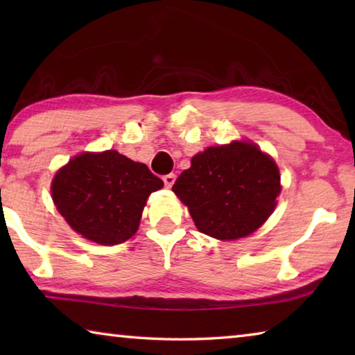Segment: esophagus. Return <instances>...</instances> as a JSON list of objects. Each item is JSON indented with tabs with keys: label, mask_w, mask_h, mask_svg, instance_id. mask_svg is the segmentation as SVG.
<instances>
[{
	"label": "esophagus",
	"mask_w": 355,
	"mask_h": 355,
	"mask_svg": "<svg viewBox=\"0 0 355 355\" xmlns=\"http://www.w3.org/2000/svg\"><path fill=\"white\" fill-rule=\"evenodd\" d=\"M175 175H173V173H167V175H164L163 177V182H164V184H166V188H172V184L175 183Z\"/></svg>",
	"instance_id": "esophagus-1"
}]
</instances>
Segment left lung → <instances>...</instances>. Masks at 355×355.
<instances>
[{
    "label": "left lung",
    "mask_w": 355,
    "mask_h": 355,
    "mask_svg": "<svg viewBox=\"0 0 355 355\" xmlns=\"http://www.w3.org/2000/svg\"><path fill=\"white\" fill-rule=\"evenodd\" d=\"M172 191L202 233L233 241L252 235L272 214L280 172L255 144L233 141L197 153Z\"/></svg>",
    "instance_id": "8db88e82"
}]
</instances>
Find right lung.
<instances>
[{"instance_id": "1", "label": "right lung", "mask_w": 355, "mask_h": 355, "mask_svg": "<svg viewBox=\"0 0 355 355\" xmlns=\"http://www.w3.org/2000/svg\"><path fill=\"white\" fill-rule=\"evenodd\" d=\"M164 186L142 163L116 150L84 152L56 172L53 202L83 238L101 245L127 241L139 228L148 196Z\"/></svg>"}]
</instances>
